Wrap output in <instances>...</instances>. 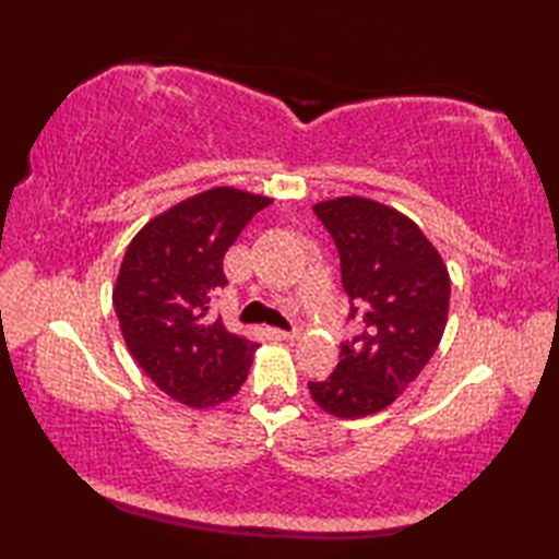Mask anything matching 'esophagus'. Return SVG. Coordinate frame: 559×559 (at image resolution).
<instances>
[{
    "mask_svg": "<svg viewBox=\"0 0 559 559\" xmlns=\"http://www.w3.org/2000/svg\"><path fill=\"white\" fill-rule=\"evenodd\" d=\"M271 336L290 341V338H298V336H300V331H298V329H271Z\"/></svg>",
    "mask_w": 559,
    "mask_h": 559,
    "instance_id": "obj_1",
    "label": "esophagus"
}]
</instances>
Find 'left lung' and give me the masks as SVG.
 <instances>
[{
	"label": "left lung",
	"instance_id": "obj_1",
	"mask_svg": "<svg viewBox=\"0 0 559 559\" xmlns=\"http://www.w3.org/2000/svg\"><path fill=\"white\" fill-rule=\"evenodd\" d=\"M334 237L348 319L362 326L341 343V360L310 394L336 418H365L391 406L423 372L442 341L449 312V271L408 216L365 197L314 206Z\"/></svg>",
	"mask_w": 559,
	"mask_h": 559
}]
</instances>
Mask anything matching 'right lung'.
Instances as JSON below:
<instances>
[{
  "label": "right lung",
  "instance_id": "1",
  "mask_svg": "<svg viewBox=\"0 0 559 559\" xmlns=\"http://www.w3.org/2000/svg\"><path fill=\"white\" fill-rule=\"evenodd\" d=\"M269 197L213 187L148 221L129 242L112 290L129 353L151 382L192 408L233 399L257 343L209 317L228 286L223 257Z\"/></svg>",
  "mask_w": 559,
  "mask_h": 559
}]
</instances>
